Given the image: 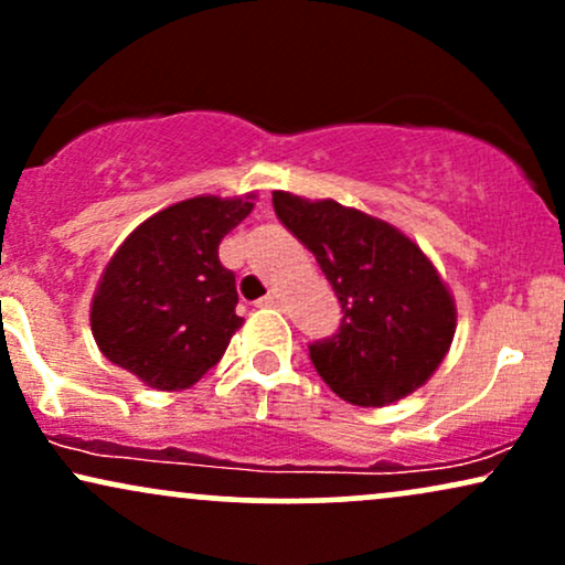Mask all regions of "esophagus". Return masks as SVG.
Segmentation results:
<instances>
[{
    "mask_svg": "<svg viewBox=\"0 0 565 565\" xmlns=\"http://www.w3.org/2000/svg\"><path fill=\"white\" fill-rule=\"evenodd\" d=\"M284 302V295L278 289H270L268 295L263 297V300H257V305H260V308H278V305Z\"/></svg>",
    "mask_w": 565,
    "mask_h": 565,
    "instance_id": "esophagus-1",
    "label": "esophagus"
}]
</instances>
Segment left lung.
<instances>
[{"label": "left lung", "mask_w": 565, "mask_h": 565, "mask_svg": "<svg viewBox=\"0 0 565 565\" xmlns=\"http://www.w3.org/2000/svg\"><path fill=\"white\" fill-rule=\"evenodd\" d=\"M274 210L313 252L345 313L337 334L310 345L321 380L355 406L423 387L449 353L457 305L419 244L334 199L274 191Z\"/></svg>", "instance_id": "left-lung-1"}]
</instances>
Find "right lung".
Returning <instances> with one entry per match:
<instances>
[{
	"label": "right lung",
	"instance_id": "right-lung-1",
	"mask_svg": "<svg viewBox=\"0 0 565 565\" xmlns=\"http://www.w3.org/2000/svg\"><path fill=\"white\" fill-rule=\"evenodd\" d=\"M255 199L178 201L121 242L89 305L93 337L111 364L153 391H185L223 359L244 319L217 246Z\"/></svg>",
	"mask_w": 565,
	"mask_h": 565
}]
</instances>
